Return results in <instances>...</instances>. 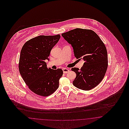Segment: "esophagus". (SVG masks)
Masks as SVG:
<instances>
[{"label":"esophagus","instance_id":"obj_1","mask_svg":"<svg viewBox=\"0 0 129 129\" xmlns=\"http://www.w3.org/2000/svg\"><path fill=\"white\" fill-rule=\"evenodd\" d=\"M62 70L63 71V73H68L70 71V70H69V69H66V68L63 69Z\"/></svg>","mask_w":129,"mask_h":129}]
</instances>
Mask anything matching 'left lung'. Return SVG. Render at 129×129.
<instances>
[{
    "label": "left lung",
    "instance_id": "obj_1",
    "mask_svg": "<svg viewBox=\"0 0 129 129\" xmlns=\"http://www.w3.org/2000/svg\"><path fill=\"white\" fill-rule=\"evenodd\" d=\"M61 35L73 48L75 57L85 61L80 70L71 69L76 74L73 85L81 90L92 89L101 82L107 69V52L104 43L91 30L76 28Z\"/></svg>",
    "mask_w": 129,
    "mask_h": 129
}]
</instances>
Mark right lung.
I'll return each mask as SVG.
<instances>
[{"label": "right lung", "instance_id": "obj_1", "mask_svg": "<svg viewBox=\"0 0 129 129\" xmlns=\"http://www.w3.org/2000/svg\"><path fill=\"white\" fill-rule=\"evenodd\" d=\"M60 38L59 35H40L28 41L21 51L20 75L29 89L39 95L49 96L59 87L62 70L48 69L45 60L49 61L51 50Z\"/></svg>", "mask_w": 129, "mask_h": 129}]
</instances>
